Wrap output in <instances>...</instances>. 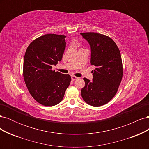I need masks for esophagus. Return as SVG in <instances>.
Wrapping results in <instances>:
<instances>
[{
    "label": "esophagus",
    "mask_w": 149,
    "mask_h": 149,
    "mask_svg": "<svg viewBox=\"0 0 149 149\" xmlns=\"http://www.w3.org/2000/svg\"><path fill=\"white\" fill-rule=\"evenodd\" d=\"M77 78H78V77H76V76H71V79L73 80V81L76 80Z\"/></svg>",
    "instance_id": "esophagus-1"
}]
</instances>
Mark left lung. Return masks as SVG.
I'll return each instance as SVG.
<instances>
[{
	"label": "left lung",
	"instance_id": "left-lung-1",
	"mask_svg": "<svg viewBox=\"0 0 149 149\" xmlns=\"http://www.w3.org/2000/svg\"><path fill=\"white\" fill-rule=\"evenodd\" d=\"M91 48L90 63L95 66L93 78H84V87L81 93L84 101L98 107L109 102L118 91L123 75L119 49L113 40L106 35L94 32L81 33Z\"/></svg>",
	"mask_w": 149,
	"mask_h": 149
}]
</instances>
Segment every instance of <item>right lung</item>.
<instances>
[{"label":"right lung","mask_w":149,"mask_h":149,"mask_svg":"<svg viewBox=\"0 0 149 149\" xmlns=\"http://www.w3.org/2000/svg\"><path fill=\"white\" fill-rule=\"evenodd\" d=\"M65 35L46 34L34 40L26 49L23 74L31 96L41 104L60 103L71 82L69 74L53 71L61 61L66 48Z\"/></svg>","instance_id":"right-lung-1"}]
</instances>
